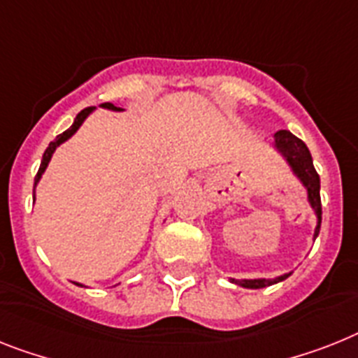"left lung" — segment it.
Masks as SVG:
<instances>
[{
  "instance_id": "left-lung-1",
  "label": "left lung",
  "mask_w": 358,
  "mask_h": 358,
  "mask_svg": "<svg viewBox=\"0 0 358 358\" xmlns=\"http://www.w3.org/2000/svg\"><path fill=\"white\" fill-rule=\"evenodd\" d=\"M273 150L278 153L283 161L287 162V166L292 172V176L296 177L298 182H300V185L303 186V190H306L307 203H309V206H311L315 215H317V227H315V234H313V239H317L322 223L320 177H318L317 170L313 166L311 153H309L307 146L303 144V141L294 137V135H292L291 131H287V129H280V131L274 133ZM291 274L292 271L283 273L282 276H276V278H230V282L245 289H264L268 287V285H274V283L283 282V280L289 278Z\"/></svg>"
}]
</instances>
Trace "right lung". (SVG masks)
<instances>
[{
	"label": "right lung",
	"instance_id": "add662e5",
	"mask_svg": "<svg viewBox=\"0 0 358 358\" xmlns=\"http://www.w3.org/2000/svg\"><path fill=\"white\" fill-rule=\"evenodd\" d=\"M99 108L109 109V111H117V113H120V111H124V108H119V106H117V104H111V102H104V104H100ZM94 109H96V108H85V109H82V111H80V113L76 115L75 122L71 124V128L66 129V131H64V133H60V135H58V137H56L55 141H52V143L49 144V146H47L45 153H43V157H41L40 170H38L36 177H34V190H36V185H38V182H40V179H41V176H43V172H45L47 166H49V162H51L52 155H55L56 148L62 146V144L66 143V141H69V138L73 137V135H75L76 131H78L80 126L84 124V120L87 119V117H90L91 113H93ZM34 190H32V197H36V196H34ZM75 283H76V285H80V287H84L82 283H78V282H75Z\"/></svg>",
	"mask_w": 358,
	"mask_h": 358
}]
</instances>
